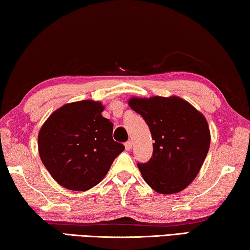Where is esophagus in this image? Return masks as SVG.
Returning a JSON list of instances; mask_svg holds the SVG:
<instances>
[{
    "label": "esophagus",
    "instance_id": "34e87169",
    "mask_svg": "<svg viewBox=\"0 0 250 250\" xmlns=\"http://www.w3.org/2000/svg\"><path fill=\"white\" fill-rule=\"evenodd\" d=\"M125 148H126V150H130V149H132V142H130V141L126 142V143H125Z\"/></svg>",
    "mask_w": 250,
    "mask_h": 250
}]
</instances>
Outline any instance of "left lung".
I'll use <instances>...</instances> for the list:
<instances>
[{"mask_svg": "<svg viewBox=\"0 0 250 250\" xmlns=\"http://www.w3.org/2000/svg\"><path fill=\"white\" fill-rule=\"evenodd\" d=\"M129 107L148 125L153 156L137 164L147 185L159 194L185 189L199 173L210 146L205 116L178 96L132 97Z\"/></svg>", "mask_w": 250, "mask_h": 250, "instance_id": "8db88e82", "label": "left lung"}]
</instances>
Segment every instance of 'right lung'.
<instances>
[{"mask_svg":"<svg viewBox=\"0 0 250 250\" xmlns=\"http://www.w3.org/2000/svg\"><path fill=\"white\" fill-rule=\"evenodd\" d=\"M101 102L68 103L53 112L38 137L41 161L61 186L85 191L103 181L125 147L113 140V123Z\"/></svg>","mask_w":250,"mask_h":250,"instance_id":"1","label":"right lung"}]
</instances>
